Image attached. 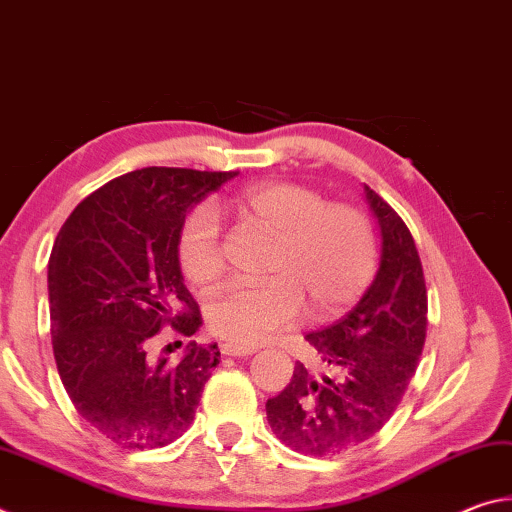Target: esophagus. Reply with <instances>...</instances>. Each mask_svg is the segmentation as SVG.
I'll list each match as a JSON object with an SVG mask.
<instances>
[{
	"label": "esophagus",
	"instance_id": "obj_1",
	"mask_svg": "<svg viewBox=\"0 0 512 512\" xmlns=\"http://www.w3.org/2000/svg\"><path fill=\"white\" fill-rule=\"evenodd\" d=\"M253 352L255 348H244V345H235V343L221 345V354H225V357H248V354Z\"/></svg>",
	"mask_w": 512,
	"mask_h": 512
}]
</instances>
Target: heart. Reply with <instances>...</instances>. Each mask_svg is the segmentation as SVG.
Here are the masks:
<instances>
[{
    "label": "heart",
    "mask_w": 512,
    "mask_h": 512,
    "mask_svg": "<svg viewBox=\"0 0 512 512\" xmlns=\"http://www.w3.org/2000/svg\"><path fill=\"white\" fill-rule=\"evenodd\" d=\"M241 221L273 237L262 284H225L207 302V325L221 339L262 343L291 327L305 309L316 318L341 314L357 300L377 268V239L368 216L350 205H327L316 189L296 183L250 187L230 201ZM180 266L196 287L223 271L219 221L198 207L180 239Z\"/></svg>",
    "instance_id": "heart-1"
}]
</instances>
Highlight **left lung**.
<instances>
[{
  "instance_id": "1",
  "label": "left lung",
  "mask_w": 512,
  "mask_h": 512,
  "mask_svg": "<svg viewBox=\"0 0 512 512\" xmlns=\"http://www.w3.org/2000/svg\"><path fill=\"white\" fill-rule=\"evenodd\" d=\"M363 196L381 239L375 280L348 316L307 334L334 377L316 379L296 363L289 386L266 402L275 436L309 456L341 454L384 427L427 336V287L411 232L368 185Z\"/></svg>"
}]
</instances>
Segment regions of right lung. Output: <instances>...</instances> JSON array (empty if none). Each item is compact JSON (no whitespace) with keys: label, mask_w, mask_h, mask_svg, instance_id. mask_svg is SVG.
Instances as JSON below:
<instances>
[{"label":"right lung","mask_w":512,"mask_h":512,"mask_svg":"<svg viewBox=\"0 0 512 512\" xmlns=\"http://www.w3.org/2000/svg\"><path fill=\"white\" fill-rule=\"evenodd\" d=\"M235 171L146 167L76 205L49 257L51 343L69 400L103 438L128 449L164 447L194 420L219 363L189 341L176 366L149 357L164 325H203L180 271L187 214Z\"/></svg>","instance_id":"right-lung-1"}]
</instances>
